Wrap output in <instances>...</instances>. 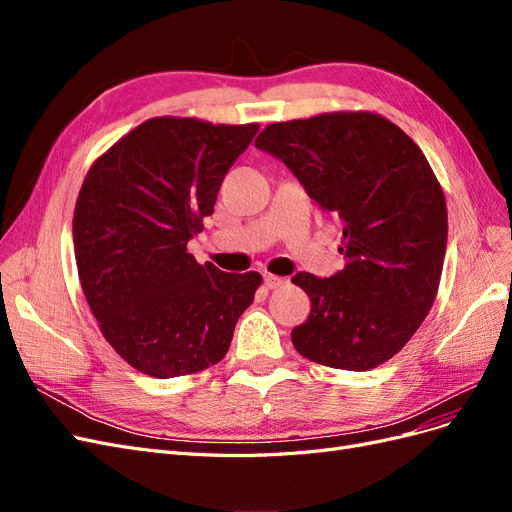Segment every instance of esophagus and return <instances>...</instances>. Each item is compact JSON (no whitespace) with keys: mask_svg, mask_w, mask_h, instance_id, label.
<instances>
[{"mask_svg":"<svg viewBox=\"0 0 512 512\" xmlns=\"http://www.w3.org/2000/svg\"><path fill=\"white\" fill-rule=\"evenodd\" d=\"M284 284H286V280H284V277H280V275H271V273L265 275V286L271 288V290L280 288V286H284Z\"/></svg>","mask_w":512,"mask_h":512,"instance_id":"34e87169","label":"esophagus"}]
</instances>
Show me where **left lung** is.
<instances>
[{"mask_svg": "<svg viewBox=\"0 0 512 512\" xmlns=\"http://www.w3.org/2000/svg\"><path fill=\"white\" fill-rule=\"evenodd\" d=\"M256 147L344 222V269L292 277L312 301L309 318L292 329L294 348L348 371L389 361L429 314L444 265L446 200L423 151L367 111L271 123Z\"/></svg>", "mask_w": 512, "mask_h": 512, "instance_id": "8db88e82", "label": "left lung"}]
</instances>
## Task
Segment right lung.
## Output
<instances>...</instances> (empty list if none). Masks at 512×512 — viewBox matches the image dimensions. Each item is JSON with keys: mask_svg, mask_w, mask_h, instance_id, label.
I'll list each match as a JSON object with an SVG mask.
<instances>
[{"mask_svg": "<svg viewBox=\"0 0 512 512\" xmlns=\"http://www.w3.org/2000/svg\"><path fill=\"white\" fill-rule=\"evenodd\" d=\"M258 123L153 117L91 164L74 207V256L100 331L151 378L220 363L262 277L198 265L203 230L228 168Z\"/></svg>", "mask_w": 512, "mask_h": 512, "instance_id": "obj_1", "label": "right lung"}]
</instances>
